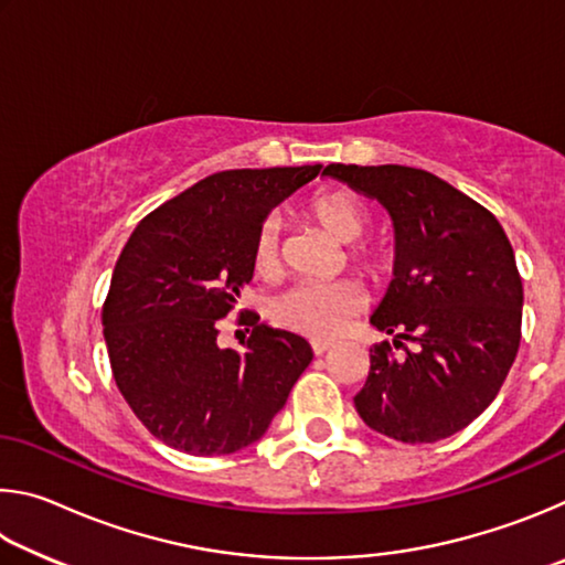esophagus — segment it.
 <instances>
[{"mask_svg":"<svg viewBox=\"0 0 565 565\" xmlns=\"http://www.w3.org/2000/svg\"><path fill=\"white\" fill-rule=\"evenodd\" d=\"M331 349H333V343H329V341H311V351L317 353V356H323V353Z\"/></svg>","mask_w":565,"mask_h":565,"instance_id":"obj_1","label":"esophagus"}]
</instances>
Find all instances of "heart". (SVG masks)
I'll return each mask as SVG.
<instances>
[{"label":"heart","mask_w":565,"mask_h":565,"mask_svg":"<svg viewBox=\"0 0 565 565\" xmlns=\"http://www.w3.org/2000/svg\"><path fill=\"white\" fill-rule=\"evenodd\" d=\"M306 214L329 232L337 242L347 244V262L369 279H381L388 271V252L376 242H361L369 228V212L361 199L351 191L331 189L321 191L306 204ZM254 271L262 279H271L281 266V232L274 218H266L254 236L252 248ZM366 306V296L353 281L327 286H294L276 296L271 303V319L276 327L301 333L309 339H337L347 331L353 319Z\"/></svg>","instance_id":"heart-1"}]
</instances>
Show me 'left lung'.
<instances>
[{
	"label": "left lung",
	"mask_w": 565,
	"mask_h": 565,
	"mask_svg": "<svg viewBox=\"0 0 565 565\" xmlns=\"http://www.w3.org/2000/svg\"><path fill=\"white\" fill-rule=\"evenodd\" d=\"M323 174L376 199L394 222V279L371 313L404 356L371 349L353 396L363 424L404 444H434L489 408L521 343L523 286L509 236L489 209L431 171L329 164Z\"/></svg>",
	"instance_id": "8db88e82"
}]
</instances>
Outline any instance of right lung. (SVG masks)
<instances>
[{
    "label": "right lung",
    "mask_w": 565,
    "mask_h": 565,
    "mask_svg": "<svg viewBox=\"0 0 565 565\" xmlns=\"http://www.w3.org/2000/svg\"><path fill=\"white\" fill-rule=\"evenodd\" d=\"M319 171H218L147 214L121 248L102 309L111 374L141 424L177 451L224 456L259 441L311 363L309 341L259 317L238 319L252 327L242 351L216 337L252 281L266 214Z\"/></svg>",
    "instance_id": "add662e5"
}]
</instances>
